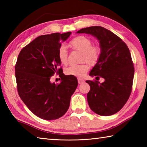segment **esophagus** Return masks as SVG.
<instances>
[{"label": "esophagus", "instance_id": "obj_1", "mask_svg": "<svg viewBox=\"0 0 147 147\" xmlns=\"http://www.w3.org/2000/svg\"><path fill=\"white\" fill-rule=\"evenodd\" d=\"M78 84H82V83L84 82V80L81 79V78H78Z\"/></svg>", "mask_w": 147, "mask_h": 147}]
</instances>
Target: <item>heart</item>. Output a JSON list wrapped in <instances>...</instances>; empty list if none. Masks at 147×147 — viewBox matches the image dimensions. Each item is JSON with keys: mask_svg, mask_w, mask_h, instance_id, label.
<instances>
[{"mask_svg": "<svg viewBox=\"0 0 147 147\" xmlns=\"http://www.w3.org/2000/svg\"><path fill=\"white\" fill-rule=\"evenodd\" d=\"M93 41L88 37L78 36L69 42V45L75 50L82 52V61L86 60L91 64L95 63L100 58L101 50L98 46L92 45ZM58 57L62 64L67 63L68 51L64 45H61L58 51ZM89 70V65L86 62L79 65H71L66 69V74L77 77H83Z\"/></svg>", "mask_w": 147, "mask_h": 147, "instance_id": "b5f03b06", "label": "heart"}]
</instances>
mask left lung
Instances as JSON below:
<instances>
[{
  "instance_id": "obj_1",
  "label": "left lung",
  "mask_w": 147,
  "mask_h": 147,
  "mask_svg": "<svg viewBox=\"0 0 147 147\" xmlns=\"http://www.w3.org/2000/svg\"><path fill=\"white\" fill-rule=\"evenodd\" d=\"M77 33L91 34L100 43L101 53L89 75L104 82L87 80L90 91L87 94L91 109L102 116L117 113L124 106L132 89L134 67L130 50L123 40L104 27L94 26Z\"/></svg>"
}]
</instances>
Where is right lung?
I'll return each instance as SVG.
<instances>
[{
	"label": "right lung",
	"mask_w": 147,
	"mask_h": 147,
	"mask_svg": "<svg viewBox=\"0 0 147 147\" xmlns=\"http://www.w3.org/2000/svg\"><path fill=\"white\" fill-rule=\"evenodd\" d=\"M71 34L38 37L21 50L15 66L19 96L34 115L45 120L57 119L67 112L78 86L75 76L65 75L59 68L58 49ZM55 73L61 78L58 84L50 82Z\"/></svg>",
	"instance_id": "obj_1"
}]
</instances>
